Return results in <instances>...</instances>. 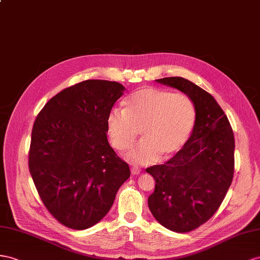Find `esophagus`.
Returning <instances> with one entry per match:
<instances>
[{
    "label": "esophagus",
    "mask_w": 260,
    "mask_h": 260,
    "mask_svg": "<svg viewBox=\"0 0 260 260\" xmlns=\"http://www.w3.org/2000/svg\"><path fill=\"white\" fill-rule=\"evenodd\" d=\"M131 171H132L133 175L141 174V169H139L138 167H135V166H132V167H131Z\"/></svg>",
    "instance_id": "esophagus-1"
}]
</instances>
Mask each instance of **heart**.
Segmentation results:
<instances>
[{
	"mask_svg": "<svg viewBox=\"0 0 260 260\" xmlns=\"http://www.w3.org/2000/svg\"><path fill=\"white\" fill-rule=\"evenodd\" d=\"M194 123L196 108L188 95L155 88L137 90L125 100L124 109L111 110L106 118L111 143L118 150L128 148L141 131L143 139L125 155L137 165L180 150Z\"/></svg>",
	"mask_w": 260,
	"mask_h": 260,
	"instance_id": "b5f03b06",
	"label": "heart"
}]
</instances>
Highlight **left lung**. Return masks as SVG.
Here are the masks:
<instances>
[{"mask_svg":"<svg viewBox=\"0 0 260 260\" xmlns=\"http://www.w3.org/2000/svg\"><path fill=\"white\" fill-rule=\"evenodd\" d=\"M156 81L184 93L196 108V123L183 147L166 164L146 169L156 181L148 198L151 214L166 229L187 233L209 221L228 193L234 175V134L210 93L181 77Z\"/></svg>","mask_w":260,"mask_h":260,"instance_id":"obj_1","label":"left lung"}]
</instances>
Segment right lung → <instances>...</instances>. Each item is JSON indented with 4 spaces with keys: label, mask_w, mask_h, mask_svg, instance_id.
<instances>
[{
    "label": "right lung",
    "mask_w": 260,
    "mask_h": 260,
    "mask_svg": "<svg viewBox=\"0 0 260 260\" xmlns=\"http://www.w3.org/2000/svg\"><path fill=\"white\" fill-rule=\"evenodd\" d=\"M124 91L115 81L85 80L51 98L35 119L30 176L44 205L67 228L101 221L131 176L106 136V118Z\"/></svg>",
    "instance_id": "obj_1"
}]
</instances>
